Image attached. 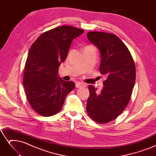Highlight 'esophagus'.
<instances>
[{
  "mask_svg": "<svg viewBox=\"0 0 156 156\" xmlns=\"http://www.w3.org/2000/svg\"><path fill=\"white\" fill-rule=\"evenodd\" d=\"M84 84L81 83H79V82H77V83H75V87L77 88H81V87H84Z\"/></svg>",
  "mask_w": 156,
  "mask_h": 156,
  "instance_id": "1",
  "label": "esophagus"
}]
</instances>
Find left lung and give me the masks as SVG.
<instances>
[{"mask_svg":"<svg viewBox=\"0 0 156 156\" xmlns=\"http://www.w3.org/2000/svg\"><path fill=\"white\" fill-rule=\"evenodd\" d=\"M88 40L100 50V72L106 75L100 92L88 86L87 111L98 123H107L120 115L127 105L135 82V66L129 51L116 35L88 32Z\"/></svg>","mask_w":156,"mask_h":156,"instance_id":"8db88e82","label":"left lung"}]
</instances>
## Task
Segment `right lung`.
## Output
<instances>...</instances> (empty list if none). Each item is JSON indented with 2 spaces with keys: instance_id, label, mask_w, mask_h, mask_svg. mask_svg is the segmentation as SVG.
Returning <instances> with one entry per match:
<instances>
[{
  "instance_id": "add662e5",
  "label": "right lung",
  "mask_w": 156,
  "mask_h": 156,
  "mask_svg": "<svg viewBox=\"0 0 156 156\" xmlns=\"http://www.w3.org/2000/svg\"><path fill=\"white\" fill-rule=\"evenodd\" d=\"M84 32L72 26H61L40 35L29 50L23 85L27 100L41 116H53L62 108L65 98L75 87L58 75V67L67 58L72 40Z\"/></svg>"
}]
</instances>
